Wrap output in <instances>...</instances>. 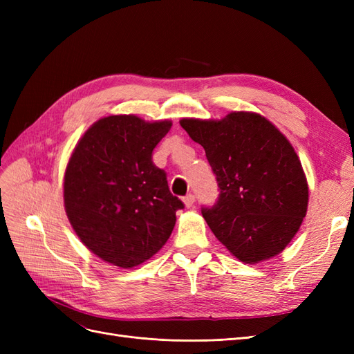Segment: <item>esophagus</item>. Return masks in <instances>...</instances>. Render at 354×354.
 I'll list each match as a JSON object with an SVG mask.
<instances>
[{
    "label": "esophagus",
    "instance_id": "esophagus-1",
    "mask_svg": "<svg viewBox=\"0 0 354 354\" xmlns=\"http://www.w3.org/2000/svg\"><path fill=\"white\" fill-rule=\"evenodd\" d=\"M183 202H185V205H186L187 208H190V207L195 203V195H194V194H187V195L183 198Z\"/></svg>",
    "mask_w": 354,
    "mask_h": 354
}]
</instances>
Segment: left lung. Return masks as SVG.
<instances>
[{
	"label": "left lung",
	"mask_w": 354,
	"mask_h": 354,
	"mask_svg": "<svg viewBox=\"0 0 354 354\" xmlns=\"http://www.w3.org/2000/svg\"><path fill=\"white\" fill-rule=\"evenodd\" d=\"M205 149L218 198L201 212L216 238L243 263L283 251L306 217L308 187L294 147L266 118L232 112L221 121L181 120Z\"/></svg>",
	"instance_id": "obj_1"
}]
</instances>
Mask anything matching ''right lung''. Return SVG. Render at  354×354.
<instances>
[{"label": "right lung", "mask_w": 354, "mask_h": 354, "mask_svg": "<svg viewBox=\"0 0 354 354\" xmlns=\"http://www.w3.org/2000/svg\"><path fill=\"white\" fill-rule=\"evenodd\" d=\"M171 122L102 118L82 136L65 173V208L78 238L102 260L130 269L168 241L185 203L152 153Z\"/></svg>", "instance_id": "1"}]
</instances>
